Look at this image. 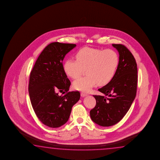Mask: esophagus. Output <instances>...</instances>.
Segmentation results:
<instances>
[{"label":"esophagus","mask_w":160,"mask_h":160,"mask_svg":"<svg viewBox=\"0 0 160 160\" xmlns=\"http://www.w3.org/2000/svg\"><path fill=\"white\" fill-rule=\"evenodd\" d=\"M81 95L82 97H85V96H87L88 95L86 94V93H85L82 92L81 93Z\"/></svg>","instance_id":"34e87169"}]
</instances>
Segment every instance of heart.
I'll use <instances>...</instances> for the list:
<instances>
[{"mask_svg":"<svg viewBox=\"0 0 160 160\" xmlns=\"http://www.w3.org/2000/svg\"><path fill=\"white\" fill-rule=\"evenodd\" d=\"M76 59L66 60L63 69L67 76L76 79L86 69L87 76L76 79L73 88L82 92H88L98 83L108 84L114 78L119 65V57L111 50H101L84 48L76 55Z\"/></svg>","mask_w":160,"mask_h":160,"instance_id":"1","label":"heart"}]
</instances>
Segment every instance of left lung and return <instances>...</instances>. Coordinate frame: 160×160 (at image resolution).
Segmentation results:
<instances>
[{
	"label": "left lung",
	"mask_w": 160,
	"mask_h": 160,
	"mask_svg": "<svg viewBox=\"0 0 160 160\" xmlns=\"http://www.w3.org/2000/svg\"><path fill=\"white\" fill-rule=\"evenodd\" d=\"M112 46L119 52V65L110 82L98 89L103 96L93 95L96 101L90 111L92 121L101 127L116 124L124 117L136 98L137 65L130 51L121 44Z\"/></svg>",
	"instance_id": "left-lung-1"
}]
</instances>
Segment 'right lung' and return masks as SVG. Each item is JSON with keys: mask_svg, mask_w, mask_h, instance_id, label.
Here are the masks:
<instances>
[{"mask_svg": "<svg viewBox=\"0 0 160 160\" xmlns=\"http://www.w3.org/2000/svg\"><path fill=\"white\" fill-rule=\"evenodd\" d=\"M76 46L58 42L50 43L30 73L28 92L31 105L38 119L49 127H60L68 122L72 107L80 98L78 91L68 92L71 82L62 64L65 55ZM59 92L62 95H58Z\"/></svg>", "mask_w": 160, "mask_h": 160, "instance_id": "1", "label": "right lung"}]
</instances>
